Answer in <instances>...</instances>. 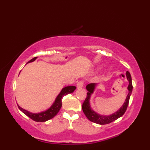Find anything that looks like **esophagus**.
<instances>
[{"instance_id":"34e87169","label":"esophagus","mask_w":150,"mask_h":150,"mask_svg":"<svg viewBox=\"0 0 150 150\" xmlns=\"http://www.w3.org/2000/svg\"><path fill=\"white\" fill-rule=\"evenodd\" d=\"M83 81H79V82L77 83V88H81L83 87Z\"/></svg>"}]
</instances>
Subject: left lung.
I'll use <instances>...</instances> for the list:
<instances>
[{
    "label": "left lung",
    "instance_id": "obj_1",
    "mask_svg": "<svg viewBox=\"0 0 150 150\" xmlns=\"http://www.w3.org/2000/svg\"><path fill=\"white\" fill-rule=\"evenodd\" d=\"M126 74L127 79L129 81V85L128 87V94L126 96L125 102L123 104V105L121 106L120 108L116 111V112L110 115L104 116L98 115V113H96V112L94 111L93 109L91 108L90 105V98L91 95H92L94 92V90H95L96 84V83H90V84L86 86V88H87V90L88 91V93H87V97H86L84 103H83L82 109L85 116H87V118L90 121L93 122L94 123L104 125V124H107L112 122L116 120V119H118L121 117L122 116H123L124 114L125 113L127 107H128L129 100H130V97L133 88L130 73L128 71H126Z\"/></svg>",
    "mask_w": 150,
    "mask_h": 150
}]
</instances>
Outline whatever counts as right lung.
Instances as JSON below:
<instances>
[{"mask_svg": "<svg viewBox=\"0 0 150 150\" xmlns=\"http://www.w3.org/2000/svg\"><path fill=\"white\" fill-rule=\"evenodd\" d=\"M36 58L37 57H34L33 59L29 61L28 63L34 62V61L36 59ZM75 89L76 87H75V86H68V87H65L62 88V91H61L60 93L58 95L56 98H55L54 103L50 106V108H48L46 110L42 112L32 113L26 110H25L24 108H21L18 105V106L19 109L22 112L28 116L29 118H31L32 120L35 122H45L54 118L58 113V112L59 111L61 107H62V100L63 96L67 95V94L72 93Z\"/></svg>", "mask_w": 150, "mask_h": 150, "instance_id": "obj_1", "label": "right lung"}]
</instances>
